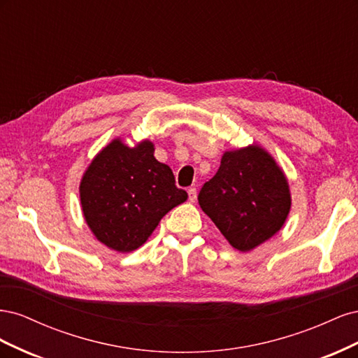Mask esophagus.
Listing matches in <instances>:
<instances>
[{"label": "esophagus", "mask_w": 358, "mask_h": 358, "mask_svg": "<svg viewBox=\"0 0 358 358\" xmlns=\"http://www.w3.org/2000/svg\"><path fill=\"white\" fill-rule=\"evenodd\" d=\"M188 197H189V201H196L197 200V189L196 188H189L188 189Z\"/></svg>", "instance_id": "1"}]
</instances>
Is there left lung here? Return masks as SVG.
Here are the masks:
<instances>
[{"mask_svg": "<svg viewBox=\"0 0 358 358\" xmlns=\"http://www.w3.org/2000/svg\"><path fill=\"white\" fill-rule=\"evenodd\" d=\"M199 204L229 243L249 252L282 229L291 209L284 170L258 145L225 150Z\"/></svg>", "mask_w": 358, "mask_h": 358, "instance_id": "1", "label": "left lung"}]
</instances>
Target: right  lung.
Instances as JSON below:
<instances>
[{
    "label": "right lung",
    "instance_id": "add662e5",
    "mask_svg": "<svg viewBox=\"0 0 358 358\" xmlns=\"http://www.w3.org/2000/svg\"><path fill=\"white\" fill-rule=\"evenodd\" d=\"M154 150L150 140L129 148L117 137L83 173L79 194L85 221L96 241L113 251L142 246L162 216L188 199Z\"/></svg>",
    "mask_w": 358,
    "mask_h": 358
}]
</instances>
